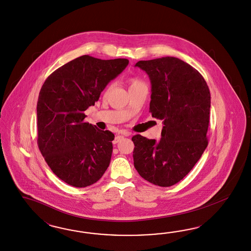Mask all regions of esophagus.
Instances as JSON below:
<instances>
[{"label": "esophagus", "instance_id": "obj_1", "mask_svg": "<svg viewBox=\"0 0 251 251\" xmlns=\"http://www.w3.org/2000/svg\"><path fill=\"white\" fill-rule=\"evenodd\" d=\"M125 136H129V133H123V134H120V135H118V136H116L114 140V144H117V143H119L121 140H122L123 137Z\"/></svg>", "mask_w": 251, "mask_h": 251}]
</instances>
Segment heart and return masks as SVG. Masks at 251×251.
Wrapping results in <instances>:
<instances>
[{
    "instance_id": "1",
    "label": "heart",
    "mask_w": 251,
    "mask_h": 251,
    "mask_svg": "<svg viewBox=\"0 0 251 251\" xmlns=\"http://www.w3.org/2000/svg\"><path fill=\"white\" fill-rule=\"evenodd\" d=\"M129 87L130 86H133V85H136V84H142L143 82H141L140 80H138V79H134V78H131L130 80H129Z\"/></svg>"
}]
</instances>
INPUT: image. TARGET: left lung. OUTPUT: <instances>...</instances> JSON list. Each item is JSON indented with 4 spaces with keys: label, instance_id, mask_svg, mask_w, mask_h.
Wrapping results in <instances>:
<instances>
[{
    "label": "left lung",
    "instance_id": "8db88e82",
    "mask_svg": "<svg viewBox=\"0 0 251 251\" xmlns=\"http://www.w3.org/2000/svg\"><path fill=\"white\" fill-rule=\"evenodd\" d=\"M135 66L150 78L149 109L164 126L158 142L140 134L131 138L133 164L145 180L170 187L189 174L208 145L210 90L196 69L175 57L140 61Z\"/></svg>",
    "mask_w": 251,
    "mask_h": 251
}]
</instances>
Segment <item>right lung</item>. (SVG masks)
I'll list each match as a JSON object with an SVG mask.
<instances>
[{"instance_id":"add662e5","label":"right lung","mask_w":251,"mask_h":251,"mask_svg":"<svg viewBox=\"0 0 251 251\" xmlns=\"http://www.w3.org/2000/svg\"><path fill=\"white\" fill-rule=\"evenodd\" d=\"M128 64L84 55L54 71L40 89L38 148L54 174L73 187L97 182L109 166L114 134L84 122V111Z\"/></svg>"}]
</instances>
